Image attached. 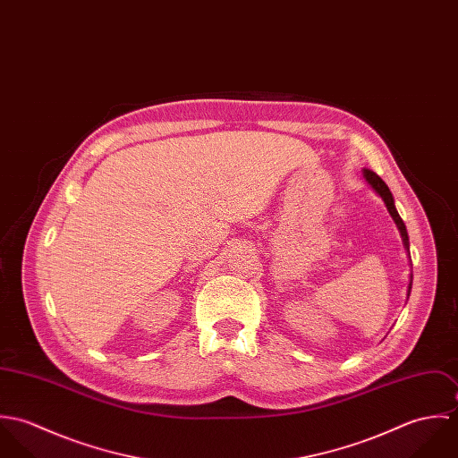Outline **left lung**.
I'll list each match as a JSON object with an SVG mask.
<instances>
[{"instance_id":"1","label":"left lung","mask_w":458,"mask_h":458,"mask_svg":"<svg viewBox=\"0 0 458 458\" xmlns=\"http://www.w3.org/2000/svg\"><path fill=\"white\" fill-rule=\"evenodd\" d=\"M363 176H365V180L372 185V189L379 194V196L385 199V204H386V208H388V211H390V215L393 216V220H394V224H396V227H398V231H400V236H402V240H403V247L409 250V236H407V229H405V224H403V220L400 218V215H398V211H396V208H394V202H393L392 192H390V189H388V185L374 173V171H370V169H363ZM411 285H412V276H411V282H409V289H407V296L411 294Z\"/></svg>"}]
</instances>
